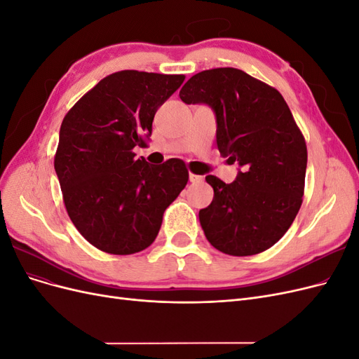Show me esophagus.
Returning <instances> with one entry per match:
<instances>
[{
    "instance_id": "obj_1",
    "label": "esophagus",
    "mask_w": 359,
    "mask_h": 359,
    "mask_svg": "<svg viewBox=\"0 0 359 359\" xmlns=\"http://www.w3.org/2000/svg\"><path fill=\"white\" fill-rule=\"evenodd\" d=\"M189 180H190V182H193V184H198V182H202V181H203V177L196 175V173H190Z\"/></svg>"
}]
</instances>
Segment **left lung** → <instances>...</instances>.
<instances>
[{"label": "left lung", "instance_id": "1", "mask_svg": "<svg viewBox=\"0 0 359 359\" xmlns=\"http://www.w3.org/2000/svg\"><path fill=\"white\" fill-rule=\"evenodd\" d=\"M180 97L211 107L217 147L241 168L231 184L205 177L214 189L211 205L199 211L206 240L231 256L265 252L295 220L307 169L306 140L283 95L243 70L222 67L191 76Z\"/></svg>", "mask_w": 359, "mask_h": 359}]
</instances>
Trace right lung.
Returning <instances> with one entry per match:
<instances>
[{
	"instance_id": "add662e5",
	"label": "right lung",
	"mask_w": 359,
	"mask_h": 359,
	"mask_svg": "<svg viewBox=\"0 0 359 359\" xmlns=\"http://www.w3.org/2000/svg\"><path fill=\"white\" fill-rule=\"evenodd\" d=\"M184 74L123 70L106 76L64 116L55 166L70 220L86 241L111 255L154 243L163 212L189 181L182 160L135 158L158 107Z\"/></svg>"
}]
</instances>
